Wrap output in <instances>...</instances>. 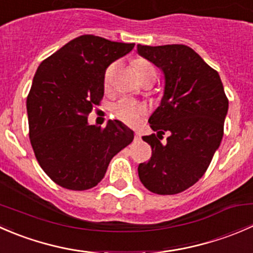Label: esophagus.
Listing matches in <instances>:
<instances>
[{
	"label": "esophagus",
	"mask_w": 253,
	"mask_h": 253,
	"mask_svg": "<svg viewBox=\"0 0 253 253\" xmlns=\"http://www.w3.org/2000/svg\"><path fill=\"white\" fill-rule=\"evenodd\" d=\"M134 139H136V141H139V139H141V132H134Z\"/></svg>",
	"instance_id": "esophagus-1"
}]
</instances>
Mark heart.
<instances>
[{"label":"heart","instance_id":"obj_1","mask_svg":"<svg viewBox=\"0 0 253 253\" xmlns=\"http://www.w3.org/2000/svg\"><path fill=\"white\" fill-rule=\"evenodd\" d=\"M132 65H133V68L136 71L137 77L139 78V81L150 77L157 78V70L153 66V63H150L145 58H136V60H133ZM115 71H116V63H111L105 70L104 84L106 86L111 83L115 75ZM112 112H114V115L117 119L121 120L125 124L136 125L138 124L141 117L145 114V106L141 103L129 100V99H121V100H119L117 103H115L112 105Z\"/></svg>","mask_w":253,"mask_h":253}]
</instances>
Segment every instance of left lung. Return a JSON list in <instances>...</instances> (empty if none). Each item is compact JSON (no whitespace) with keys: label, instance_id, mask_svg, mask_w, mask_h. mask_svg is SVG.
Returning <instances> with one entry per match:
<instances>
[{"label":"left lung","instance_id":"1","mask_svg":"<svg viewBox=\"0 0 253 253\" xmlns=\"http://www.w3.org/2000/svg\"><path fill=\"white\" fill-rule=\"evenodd\" d=\"M142 57L163 71L164 95L149 117L157 132L143 137L152 158L138 167L145 188L176 195L195 185L208 169L224 134L229 100L215 70L186 45H137ZM169 130L167 142L162 134Z\"/></svg>","mask_w":253,"mask_h":253}]
</instances>
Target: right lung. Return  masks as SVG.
I'll return each mask as SVG.
<instances>
[{
	"instance_id": "obj_1",
	"label": "right lung",
	"mask_w": 253,
	"mask_h": 253,
	"mask_svg": "<svg viewBox=\"0 0 253 253\" xmlns=\"http://www.w3.org/2000/svg\"><path fill=\"white\" fill-rule=\"evenodd\" d=\"M133 47L82 35L38 67L27 98L29 138L42 169L61 187L96 186L112 158L133 141L121 121L110 120L104 128L88 124L104 96L105 70Z\"/></svg>"
}]
</instances>
